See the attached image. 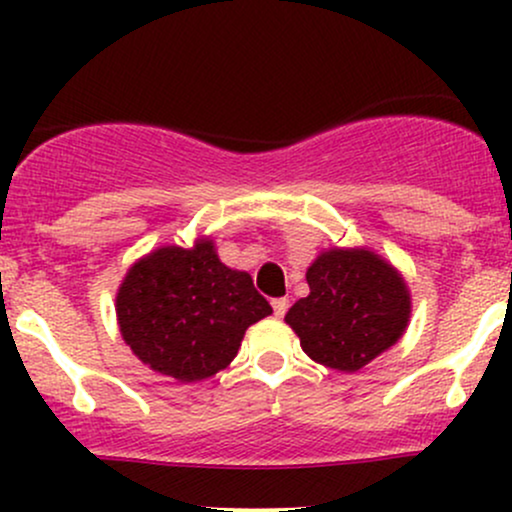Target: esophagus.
<instances>
[{
  "mask_svg": "<svg viewBox=\"0 0 512 512\" xmlns=\"http://www.w3.org/2000/svg\"><path fill=\"white\" fill-rule=\"evenodd\" d=\"M289 298H274L272 301V308H274V315L276 317H284L286 313H289Z\"/></svg>",
  "mask_w": 512,
  "mask_h": 512,
  "instance_id": "esophagus-1",
  "label": "esophagus"
}]
</instances>
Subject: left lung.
<instances>
[{
  "label": "left lung",
  "mask_w": 512,
  "mask_h": 512,
  "mask_svg": "<svg viewBox=\"0 0 512 512\" xmlns=\"http://www.w3.org/2000/svg\"><path fill=\"white\" fill-rule=\"evenodd\" d=\"M305 279L310 293L291 305L286 322L313 361L354 373L402 337L409 291L373 252H322Z\"/></svg>",
  "instance_id": "left-lung-1"
}]
</instances>
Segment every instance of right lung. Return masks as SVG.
Listing matches in <instances>:
<instances>
[{"mask_svg":"<svg viewBox=\"0 0 512 512\" xmlns=\"http://www.w3.org/2000/svg\"><path fill=\"white\" fill-rule=\"evenodd\" d=\"M115 308L129 349L180 383L226 368L245 330L272 313L250 274L228 269L211 240L192 250L170 245L134 264Z\"/></svg>","mask_w":512,"mask_h":512,"instance_id":"add662e5","label":"right lung"}]
</instances>
